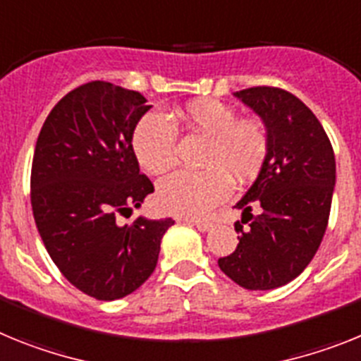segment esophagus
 <instances>
[{
    "label": "esophagus",
    "mask_w": 361,
    "mask_h": 361,
    "mask_svg": "<svg viewBox=\"0 0 361 361\" xmlns=\"http://www.w3.org/2000/svg\"><path fill=\"white\" fill-rule=\"evenodd\" d=\"M183 221H187V224L194 225V227L198 228V231H202V233H207V231H211V228H212L211 221H203V219H190V218H185Z\"/></svg>",
    "instance_id": "esophagus-1"
}]
</instances>
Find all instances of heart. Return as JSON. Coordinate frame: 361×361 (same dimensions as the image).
<instances>
[{"instance_id":"obj_1","label":"heart","mask_w":361,"mask_h":361,"mask_svg":"<svg viewBox=\"0 0 361 361\" xmlns=\"http://www.w3.org/2000/svg\"><path fill=\"white\" fill-rule=\"evenodd\" d=\"M172 119L207 137L203 171H174L158 183L161 209L178 216L200 218L224 203L233 192L231 178L245 183L258 176L269 152L265 125L255 118H238L218 99H196ZM176 125L161 112H147L133 133L137 161L150 174L167 171L176 156Z\"/></svg>"}]
</instances>
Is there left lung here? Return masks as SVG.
Masks as SVG:
<instances>
[{
    "instance_id": "8db88e82",
    "label": "left lung",
    "mask_w": 361,
    "mask_h": 361,
    "mask_svg": "<svg viewBox=\"0 0 361 361\" xmlns=\"http://www.w3.org/2000/svg\"><path fill=\"white\" fill-rule=\"evenodd\" d=\"M234 96L262 118L269 152L236 203L243 211L236 224L240 243L218 265L243 289L271 290L302 274L322 243L336 185L334 150L318 118L294 94L252 87Z\"/></svg>"
}]
</instances>
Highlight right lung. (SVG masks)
Wrapping results in <instances>:
<instances>
[{
    "mask_svg": "<svg viewBox=\"0 0 361 361\" xmlns=\"http://www.w3.org/2000/svg\"><path fill=\"white\" fill-rule=\"evenodd\" d=\"M150 109L136 90L90 81L58 102L37 136L30 174L34 219L61 274L96 300H120L156 269L172 218L120 216L140 209L154 185L133 149Z\"/></svg>",
    "mask_w": 361,
    "mask_h": 361,
    "instance_id": "add662e5",
    "label": "right lung"
}]
</instances>
